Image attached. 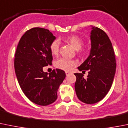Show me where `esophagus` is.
<instances>
[{
	"mask_svg": "<svg viewBox=\"0 0 128 128\" xmlns=\"http://www.w3.org/2000/svg\"><path fill=\"white\" fill-rule=\"evenodd\" d=\"M69 74H70V72L68 71H66V76H68L69 75Z\"/></svg>",
	"mask_w": 128,
	"mask_h": 128,
	"instance_id": "1",
	"label": "esophagus"
}]
</instances>
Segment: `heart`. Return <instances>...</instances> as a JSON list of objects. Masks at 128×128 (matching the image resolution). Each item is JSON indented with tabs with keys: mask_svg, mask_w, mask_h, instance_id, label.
<instances>
[{
	"mask_svg": "<svg viewBox=\"0 0 128 128\" xmlns=\"http://www.w3.org/2000/svg\"><path fill=\"white\" fill-rule=\"evenodd\" d=\"M65 40L69 43L76 50H79L83 46V41L79 37L77 36H70L66 38ZM59 42L55 40L51 43L50 46V50L52 55H57L59 52ZM76 64L74 60H70L66 58H60L55 62V66L59 69L64 70H69L71 69L73 66Z\"/></svg>",
	"mask_w": 128,
	"mask_h": 128,
	"instance_id": "1",
	"label": "heart"
}]
</instances>
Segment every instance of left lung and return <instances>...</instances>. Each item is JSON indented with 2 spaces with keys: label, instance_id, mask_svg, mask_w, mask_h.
<instances>
[{
  "label": "left lung",
  "instance_id": "left-lung-1",
  "mask_svg": "<svg viewBox=\"0 0 128 128\" xmlns=\"http://www.w3.org/2000/svg\"><path fill=\"white\" fill-rule=\"evenodd\" d=\"M91 27L90 53L78 68L79 71L89 70L88 78L84 79L82 73H74L77 96L89 104L96 103L106 96L112 86L116 68L114 52L109 37L101 28Z\"/></svg>",
  "mask_w": 128,
  "mask_h": 128
}]
</instances>
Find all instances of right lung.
<instances>
[{
    "label": "right lung",
    "mask_w": 128,
    "mask_h": 128,
    "mask_svg": "<svg viewBox=\"0 0 128 128\" xmlns=\"http://www.w3.org/2000/svg\"><path fill=\"white\" fill-rule=\"evenodd\" d=\"M55 39L48 29L30 28L20 38L15 54V72L20 87L30 101L40 106L57 100L59 86L66 78L61 69L43 71L44 66L52 64L50 46Z\"/></svg>",
    "instance_id": "1"
}]
</instances>
